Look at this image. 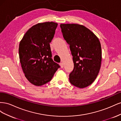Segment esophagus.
I'll list each match as a JSON object with an SVG mask.
<instances>
[{
	"label": "esophagus",
	"mask_w": 121,
	"mask_h": 121,
	"mask_svg": "<svg viewBox=\"0 0 121 121\" xmlns=\"http://www.w3.org/2000/svg\"><path fill=\"white\" fill-rule=\"evenodd\" d=\"M60 67H61V68H64V63H60Z\"/></svg>",
	"instance_id": "obj_1"
}]
</instances>
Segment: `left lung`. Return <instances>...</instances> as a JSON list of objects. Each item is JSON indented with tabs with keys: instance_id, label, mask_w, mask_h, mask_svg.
I'll return each mask as SVG.
<instances>
[{
	"instance_id": "1",
	"label": "left lung",
	"mask_w": 121,
	"mask_h": 121,
	"mask_svg": "<svg viewBox=\"0 0 121 121\" xmlns=\"http://www.w3.org/2000/svg\"><path fill=\"white\" fill-rule=\"evenodd\" d=\"M64 39L69 45L74 69L69 75L73 85L87 87L95 80L101 62V44L88 29L78 24H60Z\"/></svg>"
}]
</instances>
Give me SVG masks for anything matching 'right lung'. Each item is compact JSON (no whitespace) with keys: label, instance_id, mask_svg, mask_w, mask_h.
Returning <instances> with one entry per match:
<instances>
[{"label":"right lung","instance_id":"add662e5","mask_svg":"<svg viewBox=\"0 0 121 121\" xmlns=\"http://www.w3.org/2000/svg\"><path fill=\"white\" fill-rule=\"evenodd\" d=\"M57 24L39 23L26 33L20 43V60L25 77L31 83L41 86L49 82L60 67L52 59L50 44Z\"/></svg>","mask_w":121,"mask_h":121}]
</instances>
